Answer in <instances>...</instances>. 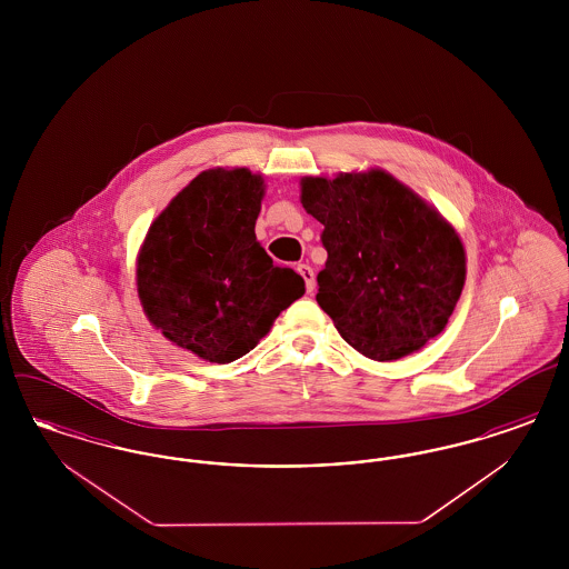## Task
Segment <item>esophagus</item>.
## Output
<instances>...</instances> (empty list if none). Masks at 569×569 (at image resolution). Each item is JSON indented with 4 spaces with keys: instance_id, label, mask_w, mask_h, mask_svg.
I'll list each match as a JSON object with an SVG mask.
<instances>
[{
    "instance_id": "1",
    "label": "esophagus",
    "mask_w": 569,
    "mask_h": 569,
    "mask_svg": "<svg viewBox=\"0 0 569 569\" xmlns=\"http://www.w3.org/2000/svg\"><path fill=\"white\" fill-rule=\"evenodd\" d=\"M298 272H300V277L305 279L307 292L311 295V292L316 290V272H313V269H311L309 264H298Z\"/></svg>"
}]
</instances>
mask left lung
<instances>
[{
  "mask_svg": "<svg viewBox=\"0 0 569 569\" xmlns=\"http://www.w3.org/2000/svg\"><path fill=\"white\" fill-rule=\"evenodd\" d=\"M300 202L325 226L316 300L353 350L397 360L446 328L467 269L457 230L433 207L379 168L305 177Z\"/></svg>",
  "mask_w": 569,
  "mask_h": 569,
  "instance_id": "obj_1",
  "label": "left lung"
}]
</instances>
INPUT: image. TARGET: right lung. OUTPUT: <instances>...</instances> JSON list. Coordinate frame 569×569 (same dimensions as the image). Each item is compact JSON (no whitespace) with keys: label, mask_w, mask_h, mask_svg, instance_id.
<instances>
[{"label":"right lung","mask_w":569,"mask_h":569,"mask_svg":"<svg viewBox=\"0 0 569 569\" xmlns=\"http://www.w3.org/2000/svg\"><path fill=\"white\" fill-rule=\"evenodd\" d=\"M264 179L247 168L200 172L151 223L136 260L149 322L174 346L226 365L271 330L305 295L292 269L256 241Z\"/></svg>","instance_id":"obj_1"}]
</instances>
